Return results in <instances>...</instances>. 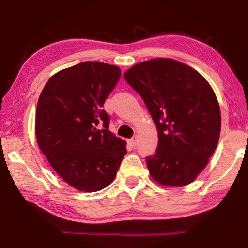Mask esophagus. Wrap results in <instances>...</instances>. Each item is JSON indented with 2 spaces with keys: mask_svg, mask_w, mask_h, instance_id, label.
<instances>
[{
  "mask_svg": "<svg viewBox=\"0 0 248 248\" xmlns=\"http://www.w3.org/2000/svg\"><path fill=\"white\" fill-rule=\"evenodd\" d=\"M128 143H129L130 146H131V148H136V145H137V139H136V138H131V139L128 140Z\"/></svg>",
  "mask_w": 248,
  "mask_h": 248,
  "instance_id": "34e87169",
  "label": "esophagus"
}]
</instances>
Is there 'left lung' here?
Returning <instances> with one entry per match:
<instances>
[{
  "mask_svg": "<svg viewBox=\"0 0 248 248\" xmlns=\"http://www.w3.org/2000/svg\"><path fill=\"white\" fill-rule=\"evenodd\" d=\"M124 77L157 128V149L146 157L152 178L163 186L192 183L220 137V107L210 84L195 69L167 58L136 64Z\"/></svg>",
  "mask_w": 248,
  "mask_h": 248,
  "instance_id": "1",
  "label": "left lung"
}]
</instances>
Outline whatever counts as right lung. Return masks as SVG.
<instances>
[{
    "label": "right lung",
    "instance_id": "right-lung-1",
    "mask_svg": "<svg viewBox=\"0 0 248 248\" xmlns=\"http://www.w3.org/2000/svg\"><path fill=\"white\" fill-rule=\"evenodd\" d=\"M120 75L116 65L82 62L50 78L39 96L37 142L58 175L78 190L110 185L127 153L125 142L108 130L110 117L103 109Z\"/></svg>",
    "mask_w": 248,
    "mask_h": 248
}]
</instances>
